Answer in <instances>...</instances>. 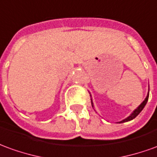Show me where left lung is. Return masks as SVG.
I'll return each mask as SVG.
<instances>
[{"mask_svg": "<svg viewBox=\"0 0 157 157\" xmlns=\"http://www.w3.org/2000/svg\"><path fill=\"white\" fill-rule=\"evenodd\" d=\"M150 89V88H149ZM149 92H150V90H149ZM149 92H148L147 94V96H146V98H145V99L144 100L141 104H140V105L139 106V107H137V109H135L132 112V114L129 116V117H128L127 118H125L124 120L121 121H119V123H123V122H127V121H129L132 120V119H134L139 114H140L141 111H142V109L144 108V106H145V105H146V103H147L148 101V98H149ZM91 103H92V106L94 107V103H93V99L91 98ZM118 123V122H117Z\"/></svg>", "mask_w": 157, "mask_h": 157, "instance_id": "8db88e82", "label": "left lung"}]
</instances>
